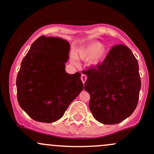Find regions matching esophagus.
I'll list each match as a JSON object with an SVG mask.
<instances>
[{"label":"esophagus","instance_id":"1","mask_svg":"<svg viewBox=\"0 0 154 154\" xmlns=\"http://www.w3.org/2000/svg\"><path fill=\"white\" fill-rule=\"evenodd\" d=\"M81 80H82V83L85 84V82L87 80V75H85V74H82V75H81Z\"/></svg>","mask_w":154,"mask_h":154}]
</instances>
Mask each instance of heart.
<instances>
[{"label":"heart","mask_w":154,"mask_h":154,"mask_svg":"<svg viewBox=\"0 0 154 154\" xmlns=\"http://www.w3.org/2000/svg\"><path fill=\"white\" fill-rule=\"evenodd\" d=\"M106 54V48L99 42H92L81 47L75 53V57L87 61L91 65H97L103 60Z\"/></svg>","instance_id":"heart-1"}]
</instances>
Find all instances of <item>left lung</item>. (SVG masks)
Returning a JSON list of instances; mask_svg holds the SVG:
<instances>
[{"mask_svg":"<svg viewBox=\"0 0 154 154\" xmlns=\"http://www.w3.org/2000/svg\"><path fill=\"white\" fill-rule=\"evenodd\" d=\"M82 73L88 77L85 90L91 96L89 109L97 121L116 124L135 111L141 79L138 61L128 47L115 45L101 64Z\"/></svg>","mask_w":154,"mask_h":154,"instance_id":"obj_1","label":"left lung"}]
</instances>
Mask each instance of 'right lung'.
<instances>
[{
	"mask_svg": "<svg viewBox=\"0 0 154 154\" xmlns=\"http://www.w3.org/2000/svg\"><path fill=\"white\" fill-rule=\"evenodd\" d=\"M70 45L60 38L42 36L33 42L16 78L20 107L39 122L53 123L83 90L81 73L68 74Z\"/></svg>",
	"mask_w": 154,
	"mask_h": 154,
	"instance_id": "obj_1",
	"label": "right lung"
}]
</instances>
